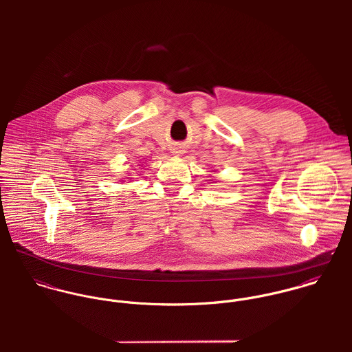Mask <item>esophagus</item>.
Listing matches in <instances>:
<instances>
[{"instance_id": "34e87169", "label": "esophagus", "mask_w": 352, "mask_h": 352, "mask_svg": "<svg viewBox=\"0 0 352 352\" xmlns=\"http://www.w3.org/2000/svg\"><path fill=\"white\" fill-rule=\"evenodd\" d=\"M175 153H180V151H175Z\"/></svg>"}]
</instances>
